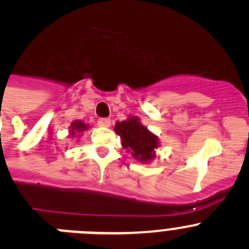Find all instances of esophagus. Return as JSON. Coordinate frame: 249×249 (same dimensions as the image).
Listing matches in <instances>:
<instances>
[{
  "label": "esophagus",
  "mask_w": 249,
  "mask_h": 249,
  "mask_svg": "<svg viewBox=\"0 0 249 249\" xmlns=\"http://www.w3.org/2000/svg\"><path fill=\"white\" fill-rule=\"evenodd\" d=\"M98 125L99 126H102V127H108V126H110V119H109V118H99L98 119Z\"/></svg>",
  "instance_id": "obj_1"
}]
</instances>
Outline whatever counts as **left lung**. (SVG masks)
<instances>
[{
	"instance_id": "obj_1",
	"label": "left lung",
	"mask_w": 249,
	"mask_h": 249,
	"mask_svg": "<svg viewBox=\"0 0 249 249\" xmlns=\"http://www.w3.org/2000/svg\"><path fill=\"white\" fill-rule=\"evenodd\" d=\"M115 131L122 138L123 147L132 153V157L141 162H147L155 157V148L159 141L143 125L139 123L138 118H130L126 122H118Z\"/></svg>"
}]
</instances>
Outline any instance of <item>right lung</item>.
<instances>
[{
	"label": "right lung",
	"instance_id": "obj_1",
	"mask_svg": "<svg viewBox=\"0 0 249 249\" xmlns=\"http://www.w3.org/2000/svg\"><path fill=\"white\" fill-rule=\"evenodd\" d=\"M86 127H87V125H85L83 124L82 122H75L73 123V124H72V127H71V135H75L76 132L75 131H78V132H81V131H83V130L86 129Z\"/></svg>",
	"mask_w": 249,
	"mask_h": 249
}]
</instances>
